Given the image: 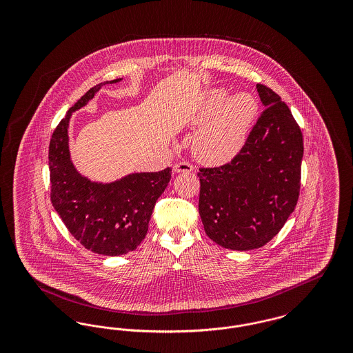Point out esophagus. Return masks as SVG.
Returning <instances> with one entry per match:
<instances>
[{"label":"esophagus","mask_w":353,"mask_h":353,"mask_svg":"<svg viewBox=\"0 0 353 353\" xmlns=\"http://www.w3.org/2000/svg\"><path fill=\"white\" fill-rule=\"evenodd\" d=\"M173 170H174L176 173H189V172L193 170V165L189 164V163H186V161H180V163L174 164Z\"/></svg>","instance_id":"esophagus-1"}]
</instances>
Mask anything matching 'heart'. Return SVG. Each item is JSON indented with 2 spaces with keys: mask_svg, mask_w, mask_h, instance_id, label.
<instances>
[{
  "mask_svg": "<svg viewBox=\"0 0 353 353\" xmlns=\"http://www.w3.org/2000/svg\"><path fill=\"white\" fill-rule=\"evenodd\" d=\"M258 112V101L248 91L229 97L225 88L206 92L190 124L201 125L193 139L199 160L210 165L230 161L245 145Z\"/></svg>",
  "mask_w": 353,
  "mask_h": 353,
  "instance_id": "1",
  "label": "heart"
}]
</instances>
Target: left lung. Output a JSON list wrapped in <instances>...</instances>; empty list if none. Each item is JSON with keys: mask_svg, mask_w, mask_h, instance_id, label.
<instances>
[{"mask_svg": "<svg viewBox=\"0 0 353 353\" xmlns=\"http://www.w3.org/2000/svg\"><path fill=\"white\" fill-rule=\"evenodd\" d=\"M266 107L234 159L201 168L199 212L206 235L238 252L265 246L294 212L301 190L303 136L290 108L256 84Z\"/></svg>", "mask_w": 353, "mask_h": 353, "instance_id": "obj_1", "label": "left lung"}]
</instances>
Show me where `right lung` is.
I'll return each instance as SVG.
<instances>
[{"instance_id": "add662e5", "label": "right lung", "mask_w": 353, "mask_h": 353, "mask_svg": "<svg viewBox=\"0 0 353 353\" xmlns=\"http://www.w3.org/2000/svg\"><path fill=\"white\" fill-rule=\"evenodd\" d=\"M107 81L90 88L61 120L49 145L51 202L68 232L87 250L101 255L134 252L145 238L157 199L168 186L172 169L131 173L112 183L91 181L74 167L68 148L72 112L91 101Z\"/></svg>"}]
</instances>
